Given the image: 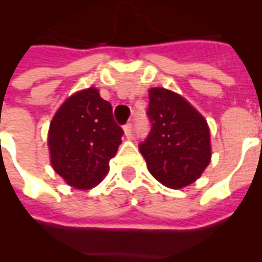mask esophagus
<instances>
[{"label":"esophagus","mask_w":262,"mask_h":262,"mask_svg":"<svg viewBox=\"0 0 262 262\" xmlns=\"http://www.w3.org/2000/svg\"><path fill=\"white\" fill-rule=\"evenodd\" d=\"M123 133H125V136H126L127 139H130L132 137V133H133V127H132V123H126L125 126H123Z\"/></svg>","instance_id":"obj_1"}]
</instances>
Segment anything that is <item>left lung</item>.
Listing matches in <instances>:
<instances>
[{
  "instance_id": "1",
  "label": "left lung",
  "mask_w": 262,
  "mask_h": 262,
  "mask_svg": "<svg viewBox=\"0 0 262 262\" xmlns=\"http://www.w3.org/2000/svg\"><path fill=\"white\" fill-rule=\"evenodd\" d=\"M149 136L140 144L152 177L171 189L195 182L211 163V132L207 119L182 95L149 88Z\"/></svg>"
}]
</instances>
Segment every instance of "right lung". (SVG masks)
<instances>
[{
	"instance_id": "1",
	"label": "right lung",
	"mask_w": 262,
	"mask_h": 262,
	"mask_svg": "<svg viewBox=\"0 0 262 262\" xmlns=\"http://www.w3.org/2000/svg\"><path fill=\"white\" fill-rule=\"evenodd\" d=\"M122 133L98 88L77 91L51 119L47 133L51 167L69 186L92 189L108 172Z\"/></svg>"
}]
</instances>
